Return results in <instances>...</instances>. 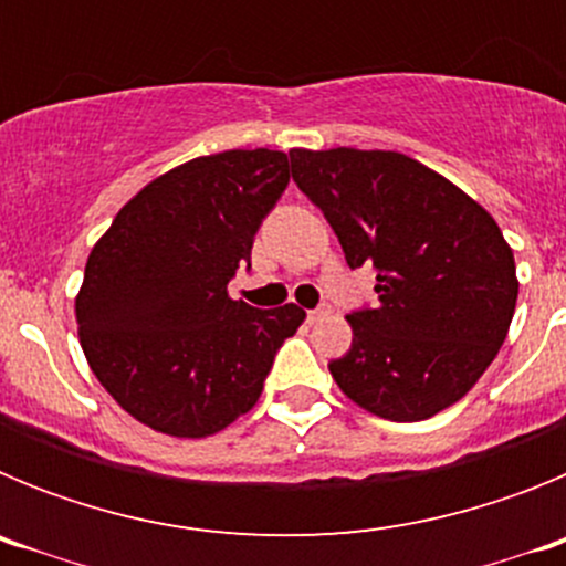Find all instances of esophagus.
<instances>
[{
	"mask_svg": "<svg viewBox=\"0 0 566 566\" xmlns=\"http://www.w3.org/2000/svg\"><path fill=\"white\" fill-rule=\"evenodd\" d=\"M328 314H332V303H319L317 308H312V312H308V323H323Z\"/></svg>",
	"mask_w": 566,
	"mask_h": 566,
	"instance_id": "1",
	"label": "esophagus"
}]
</instances>
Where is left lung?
Here are the masks:
<instances>
[{
	"label": "left lung",
	"mask_w": 566,
	"mask_h": 566,
	"mask_svg": "<svg viewBox=\"0 0 566 566\" xmlns=\"http://www.w3.org/2000/svg\"><path fill=\"white\" fill-rule=\"evenodd\" d=\"M292 178L326 214L352 269H377V306L354 308L352 348L328 363L345 397L391 422L459 402L516 312L513 252L473 198L388 149H292Z\"/></svg>",
	"instance_id": "8db88e82"
}]
</instances>
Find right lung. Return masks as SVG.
Listing matches in <instances>:
<instances>
[{
    "label": "right lung",
    "mask_w": 566,
    "mask_h": 566,
    "mask_svg": "<svg viewBox=\"0 0 566 566\" xmlns=\"http://www.w3.org/2000/svg\"><path fill=\"white\" fill-rule=\"evenodd\" d=\"M289 187V155L227 149L169 169L115 214L76 297L84 357L129 417L169 437L223 431L258 402L306 312L227 294Z\"/></svg>",
    "instance_id": "obj_1"
}]
</instances>
